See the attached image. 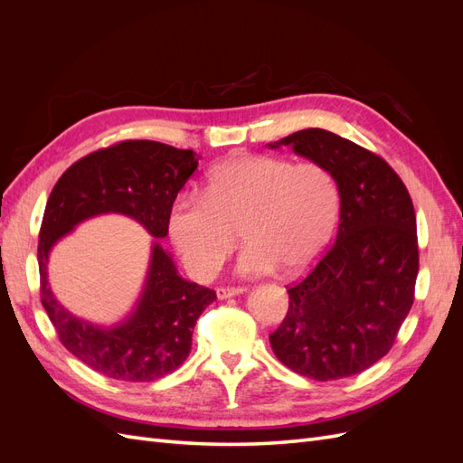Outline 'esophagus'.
Returning <instances> with one entry per match:
<instances>
[{"label": "esophagus", "instance_id": "obj_1", "mask_svg": "<svg viewBox=\"0 0 463 463\" xmlns=\"http://www.w3.org/2000/svg\"><path fill=\"white\" fill-rule=\"evenodd\" d=\"M245 291V288H241V286H237V288H218L216 289V296H218V299H228V298H233V296H240V293H243Z\"/></svg>", "mask_w": 463, "mask_h": 463}]
</instances>
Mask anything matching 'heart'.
Instances as JSON below:
<instances>
[{
  "label": "heart",
  "mask_w": 463,
  "mask_h": 463,
  "mask_svg": "<svg viewBox=\"0 0 463 463\" xmlns=\"http://www.w3.org/2000/svg\"><path fill=\"white\" fill-rule=\"evenodd\" d=\"M340 187L326 165L266 154H240L210 170L203 197L184 193L167 213V233L187 270L208 279L232 253L241 230L240 272L299 274L332 241Z\"/></svg>",
  "instance_id": "obj_1"
}]
</instances>
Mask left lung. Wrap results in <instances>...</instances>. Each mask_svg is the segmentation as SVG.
Returning a JSON list of instances; mask_svg holds the SVG:
<instances>
[{
	"mask_svg": "<svg viewBox=\"0 0 463 463\" xmlns=\"http://www.w3.org/2000/svg\"><path fill=\"white\" fill-rule=\"evenodd\" d=\"M269 146L326 165L340 187L335 241L288 288V315L270 345L288 369L315 381L357 374L390 352L413 305L411 197L384 158L330 131L303 129Z\"/></svg>",
	"mask_w": 463,
	"mask_h": 463,
	"instance_id": "8db88e82",
	"label": "left lung"
}]
</instances>
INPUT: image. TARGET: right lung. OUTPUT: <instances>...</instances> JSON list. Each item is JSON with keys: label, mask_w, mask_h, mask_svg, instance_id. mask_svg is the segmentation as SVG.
Masks as SVG:
<instances>
[{"label": "right lung", "mask_w": 463, "mask_h": 463, "mask_svg": "<svg viewBox=\"0 0 463 463\" xmlns=\"http://www.w3.org/2000/svg\"><path fill=\"white\" fill-rule=\"evenodd\" d=\"M193 150L156 141H123L90 152L58 179L38 240L40 299L60 342L85 365L118 381L146 383L170 374L191 352L193 328L216 291L187 282L160 243L133 315L114 328L94 326L65 311L48 286V255L77 223L98 214L135 218L152 237L167 235V213L197 170Z\"/></svg>", "instance_id": "right-lung-1"}]
</instances>
